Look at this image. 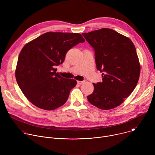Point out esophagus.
I'll return each instance as SVG.
<instances>
[{
    "label": "esophagus",
    "instance_id": "34e87169",
    "mask_svg": "<svg viewBox=\"0 0 155 155\" xmlns=\"http://www.w3.org/2000/svg\"><path fill=\"white\" fill-rule=\"evenodd\" d=\"M84 81H77V83L78 84H82L84 83Z\"/></svg>",
    "mask_w": 155,
    "mask_h": 155
}]
</instances>
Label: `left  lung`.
<instances>
[{"label": "left lung", "mask_w": 155, "mask_h": 155, "mask_svg": "<svg viewBox=\"0 0 155 155\" xmlns=\"http://www.w3.org/2000/svg\"><path fill=\"white\" fill-rule=\"evenodd\" d=\"M82 35L93 48L97 69L102 73V81L93 83L94 90L87 100L102 110L115 108L132 93L139 81L140 66L134 43L108 28Z\"/></svg>", "instance_id": "obj_1"}]
</instances>
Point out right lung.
<instances>
[{
    "mask_svg": "<svg viewBox=\"0 0 155 155\" xmlns=\"http://www.w3.org/2000/svg\"><path fill=\"white\" fill-rule=\"evenodd\" d=\"M84 41L78 33L49 32L29 42L21 50L16 79L32 104L52 110L66 102L77 81L62 77L54 68L63 63L70 49Z\"/></svg>",
    "mask_w": 155,
    "mask_h": 155,
    "instance_id": "right-lung-1",
    "label": "right lung"
}]
</instances>
